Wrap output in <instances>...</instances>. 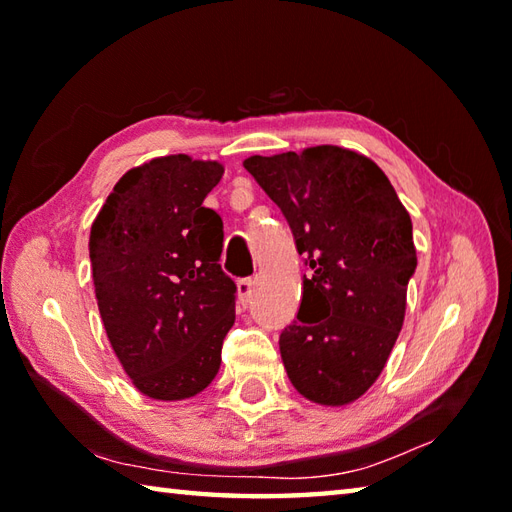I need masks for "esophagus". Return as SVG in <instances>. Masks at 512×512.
Returning <instances> with one entry per match:
<instances>
[{
  "label": "esophagus",
  "mask_w": 512,
  "mask_h": 512,
  "mask_svg": "<svg viewBox=\"0 0 512 512\" xmlns=\"http://www.w3.org/2000/svg\"><path fill=\"white\" fill-rule=\"evenodd\" d=\"M237 297H239V303H242V306H246V303L250 301V297H253V279L246 277V279H239L237 281Z\"/></svg>",
  "instance_id": "obj_1"
}]
</instances>
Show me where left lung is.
I'll list each match as a JSON object with an SVG mask.
<instances>
[{
  "label": "left lung",
  "mask_w": 512,
  "mask_h": 512,
  "mask_svg": "<svg viewBox=\"0 0 512 512\" xmlns=\"http://www.w3.org/2000/svg\"><path fill=\"white\" fill-rule=\"evenodd\" d=\"M244 167L284 217L310 275L279 336L290 383L319 405L361 398L383 372L416 273L411 217L376 162L319 145Z\"/></svg>",
  "instance_id": "8db88e82"
}]
</instances>
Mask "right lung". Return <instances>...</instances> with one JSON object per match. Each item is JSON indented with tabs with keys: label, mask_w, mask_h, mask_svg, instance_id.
<instances>
[{
	"label": "right lung",
	"mask_w": 512,
	"mask_h": 512,
	"mask_svg": "<svg viewBox=\"0 0 512 512\" xmlns=\"http://www.w3.org/2000/svg\"><path fill=\"white\" fill-rule=\"evenodd\" d=\"M224 167L184 154L129 169L90 233L107 339L138 391L182 400L209 387L235 323V281L220 266L222 217L202 206Z\"/></svg>",
	"instance_id": "1"
}]
</instances>
